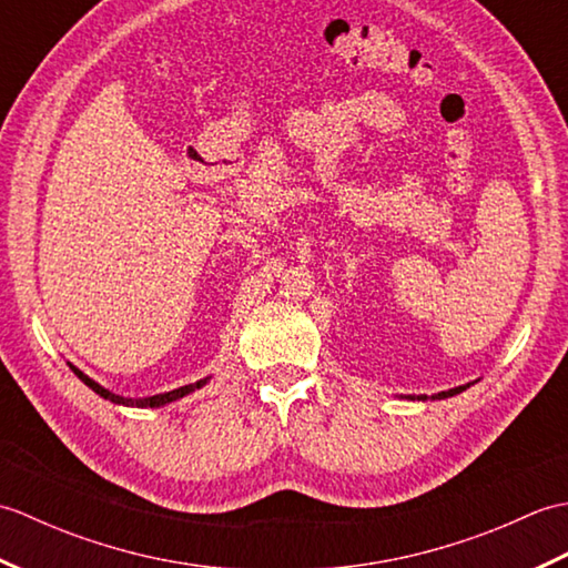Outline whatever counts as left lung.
I'll return each instance as SVG.
<instances>
[{
    "instance_id": "8db88e82",
    "label": "left lung",
    "mask_w": 568,
    "mask_h": 568,
    "mask_svg": "<svg viewBox=\"0 0 568 568\" xmlns=\"http://www.w3.org/2000/svg\"><path fill=\"white\" fill-rule=\"evenodd\" d=\"M470 383H466V385H458V388H452V390H442V393H437V395H432V400H444V397H452V395H458V393H464L466 388H468ZM409 400H427V395H409Z\"/></svg>"
}]
</instances>
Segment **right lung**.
Returning a JSON list of instances; mask_svg holds the SVG:
<instances>
[{
	"instance_id": "right-lung-1",
	"label": "right lung",
	"mask_w": 568,
	"mask_h": 568,
	"mask_svg": "<svg viewBox=\"0 0 568 568\" xmlns=\"http://www.w3.org/2000/svg\"><path fill=\"white\" fill-rule=\"evenodd\" d=\"M68 366H70V371L75 373V376H78L84 385H88V388H92L100 397H104V400H110V403H114V405H126V407H163V405H171V403L180 400V397L195 393V390L202 388V385L210 383V376H207V378H202V381H197V383L183 385V388H175V390H168V393H159V395H151V397H124V395H116V393H112V390H106L104 385H100V383H94L90 376H84V373H82L80 368L72 366V364H68Z\"/></svg>"
}]
</instances>
